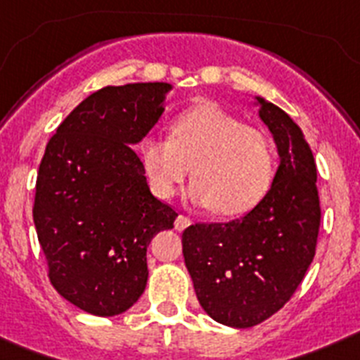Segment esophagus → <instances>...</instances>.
Returning <instances> with one entry per match:
<instances>
[{"label": "esophagus", "mask_w": 360, "mask_h": 360, "mask_svg": "<svg viewBox=\"0 0 360 360\" xmlns=\"http://www.w3.org/2000/svg\"><path fill=\"white\" fill-rule=\"evenodd\" d=\"M193 224V219L189 218V216H176V219H174V227H176V231H184L186 227H189V225Z\"/></svg>", "instance_id": "esophagus-1"}]
</instances>
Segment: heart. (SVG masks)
Segmentation results:
<instances>
[{
	"mask_svg": "<svg viewBox=\"0 0 360 360\" xmlns=\"http://www.w3.org/2000/svg\"><path fill=\"white\" fill-rule=\"evenodd\" d=\"M141 157L155 195L171 198L191 169L189 198L221 216L250 211L276 173L272 139L216 104L178 113L171 136L146 135Z\"/></svg>",
	"mask_w": 360,
	"mask_h": 360,
	"instance_id": "b5f03b06",
	"label": "heart"
}]
</instances>
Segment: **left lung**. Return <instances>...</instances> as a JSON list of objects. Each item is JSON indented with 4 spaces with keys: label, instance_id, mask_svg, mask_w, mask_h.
Listing matches in <instances>:
<instances>
[{
    "label": "left lung",
    "instance_id": "obj_1",
    "mask_svg": "<svg viewBox=\"0 0 360 360\" xmlns=\"http://www.w3.org/2000/svg\"><path fill=\"white\" fill-rule=\"evenodd\" d=\"M257 101L281 157L272 187L243 218L189 225L182 234L200 304L232 328L256 326L290 301L314 262L321 225L316 162L303 133L281 108Z\"/></svg>",
    "mask_w": 360,
    "mask_h": 360
}]
</instances>
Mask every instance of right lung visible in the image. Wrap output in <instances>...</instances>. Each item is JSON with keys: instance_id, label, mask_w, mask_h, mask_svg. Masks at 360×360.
Wrapping results in <instances>:
<instances>
[{"instance_id": "1", "label": "right lung", "mask_w": 360, "mask_h": 360, "mask_svg": "<svg viewBox=\"0 0 360 360\" xmlns=\"http://www.w3.org/2000/svg\"><path fill=\"white\" fill-rule=\"evenodd\" d=\"M167 82L106 86L59 124L41 158L34 224L49 279L91 316H117L148 283V245L178 216L151 195L133 149L160 119Z\"/></svg>"}]
</instances>
